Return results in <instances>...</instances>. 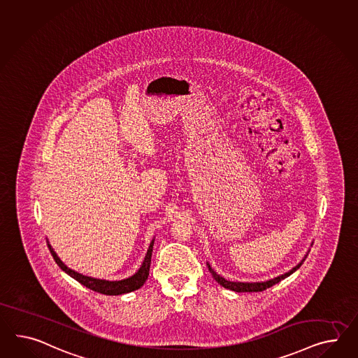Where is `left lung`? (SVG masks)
Returning <instances> with one entry per match:
<instances>
[{
    "mask_svg": "<svg viewBox=\"0 0 358 358\" xmlns=\"http://www.w3.org/2000/svg\"><path fill=\"white\" fill-rule=\"evenodd\" d=\"M309 252H310V250H308V253H306L303 259L300 261V264H297L294 267H292L289 271H287V273L282 274V275L275 276V278H273V279L265 280V282H231V280H227L226 278L220 276V274H217V273L214 271V268L209 265V262H206V265H208V268H209V271H210L213 278H214L222 287H224V288H227V289H231V291H234V292H261V291H265L267 288H270V287H273V285H276V283L282 282L287 276L294 274V271H296L297 268H300V266L303 265L305 258L309 255Z\"/></svg>",
    "mask_w": 358,
    "mask_h": 358,
    "instance_id": "8db88e82",
    "label": "left lung"
}]
</instances>
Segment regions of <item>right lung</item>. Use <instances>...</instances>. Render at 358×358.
Here are the masks:
<instances>
[{
  "instance_id": "add662e5",
  "label": "right lung",
  "mask_w": 358,
  "mask_h": 358,
  "mask_svg": "<svg viewBox=\"0 0 358 358\" xmlns=\"http://www.w3.org/2000/svg\"><path fill=\"white\" fill-rule=\"evenodd\" d=\"M46 243H48V248H49L52 256L55 258L57 265L59 266L66 274H69L75 280H78L80 285H85L87 288L92 289L94 292L109 294V296H117V294H129L132 291H136L145 283L148 275H149V267H150V261H152L155 238L150 241L145 258H144V261H143V264L140 266L138 271L134 275L126 278V279H122V280H105V279H97V278H92V276L83 275L80 273L71 270L70 267L64 265V262L61 261V258L57 256L55 249L49 244L48 240H46Z\"/></svg>"
}]
</instances>
